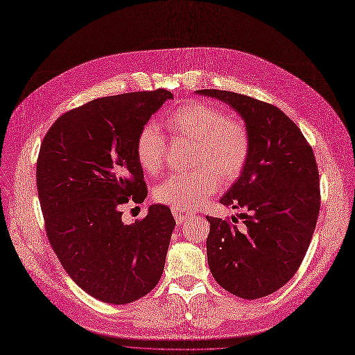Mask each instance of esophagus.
Returning a JSON list of instances; mask_svg holds the SVG:
<instances>
[{
    "instance_id": "1",
    "label": "esophagus",
    "mask_w": 355,
    "mask_h": 355,
    "mask_svg": "<svg viewBox=\"0 0 355 355\" xmlns=\"http://www.w3.org/2000/svg\"><path fill=\"white\" fill-rule=\"evenodd\" d=\"M173 215H174L177 223H180V225H181L182 222H185L188 218H191V214H189V212L181 211V209H175V208H173Z\"/></svg>"
}]
</instances>
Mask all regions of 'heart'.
I'll use <instances>...</instances> for the list:
<instances>
[{"label": "heart", "mask_w": 355, "mask_h": 355, "mask_svg": "<svg viewBox=\"0 0 355 355\" xmlns=\"http://www.w3.org/2000/svg\"><path fill=\"white\" fill-rule=\"evenodd\" d=\"M175 137L194 141V171L173 174L155 189L158 202L187 211L204 202L218 188L219 180H235L249 155L250 139L246 125L207 102H188L166 117ZM166 139L154 123L144 124L136 137V155L150 174L161 171L166 161Z\"/></svg>", "instance_id": "heart-1"}]
</instances>
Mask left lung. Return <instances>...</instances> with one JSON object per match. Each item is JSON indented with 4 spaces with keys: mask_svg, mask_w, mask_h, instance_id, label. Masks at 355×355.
<instances>
[{
    "mask_svg": "<svg viewBox=\"0 0 355 355\" xmlns=\"http://www.w3.org/2000/svg\"><path fill=\"white\" fill-rule=\"evenodd\" d=\"M196 93L230 105L250 139L239 178L219 200L225 207L246 209L241 214L245 225L239 230L207 216L209 270L238 297L269 296L295 276L315 228L320 185L313 150L300 128L273 105L228 90Z\"/></svg>",
    "mask_w": 355,
    "mask_h": 355,
    "instance_id": "obj_1",
    "label": "left lung"
}]
</instances>
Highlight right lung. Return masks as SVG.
Returning <instances> with one entry per match:
<instances>
[{
	"instance_id": "add662e5",
	"label": "right lung",
	"mask_w": 355,
	"mask_h": 355,
	"mask_svg": "<svg viewBox=\"0 0 355 355\" xmlns=\"http://www.w3.org/2000/svg\"><path fill=\"white\" fill-rule=\"evenodd\" d=\"M173 93L166 89L94 99L60 116L41 144L38 197L63 269L92 297L132 303L157 286L175 227L154 204L125 225L120 205L147 197L136 137Z\"/></svg>"
}]
</instances>
